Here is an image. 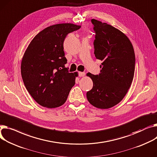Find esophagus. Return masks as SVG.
<instances>
[{"label": "esophagus", "mask_w": 157, "mask_h": 157, "mask_svg": "<svg viewBox=\"0 0 157 157\" xmlns=\"http://www.w3.org/2000/svg\"><path fill=\"white\" fill-rule=\"evenodd\" d=\"M78 75H79V76L82 77V76H84L85 75V72H79L78 73Z\"/></svg>", "instance_id": "34e87169"}]
</instances>
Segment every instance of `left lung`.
Returning a JSON list of instances; mask_svg holds the SVG:
<instances>
[{"instance_id": "1", "label": "left lung", "mask_w": 157, "mask_h": 157, "mask_svg": "<svg viewBox=\"0 0 157 157\" xmlns=\"http://www.w3.org/2000/svg\"><path fill=\"white\" fill-rule=\"evenodd\" d=\"M95 33L94 54L103 61L99 75L88 72L93 81L86 93L88 101L98 109H107L119 103L126 95L135 69L132 45L126 35L112 26L92 19Z\"/></svg>"}]
</instances>
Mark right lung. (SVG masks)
Instances as JSON below:
<instances>
[{"mask_svg": "<svg viewBox=\"0 0 157 157\" xmlns=\"http://www.w3.org/2000/svg\"><path fill=\"white\" fill-rule=\"evenodd\" d=\"M80 28L71 23L48 26L28 45L21 72L26 90L40 105L49 109L62 105L75 85L78 73H70L65 67L63 44L69 33Z\"/></svg>", "mask_w": 157, "mask_h": 157, "instance_id": "obj_1", "label": "right lung"}]
</instances>
